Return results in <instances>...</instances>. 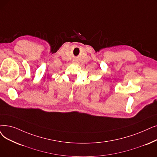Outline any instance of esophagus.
<instances>
[{
    "instance_id": "1",
    "label": "esophagus",
    "mask_w": 157,
    "mask_h": 157,
    "mask_svg": "<svg viewBox=\"0 0 157 157\" xmlns=\"http://www.w3.org/2000/svg\"><path fill=\"white\" fill-rule=\"evenodd\" d=\"M73 63H77V61H76V60H74V61H73Z\"/></svg>"
}]
</instances>
